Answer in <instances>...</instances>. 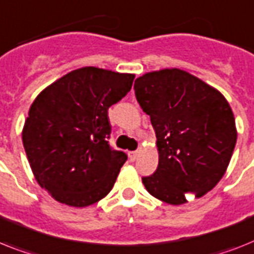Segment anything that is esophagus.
<instances>
[{
    "label": "esophagus",
    "instance_id": "obj_1",
    "mask_svg": "<svg viewBox=\"0 0 254 254\" xmlns=\"http://www.w3.org/2000/svg\"><path fill=\"white\" fill-rule=\"evenodd\" d=\"M137 155H138L137 151H129V159H130V162H135Z\"/></svg>",
    "mask_w": 254,
    "mask_h": 254
}]
</instances>
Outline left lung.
<instances>
[{
	"label": "left lung",
	"instance_id": "obj_1",
	"mask_svg": "<svg viewBox=\"0 0 254 254\" xmlns=\"http://www.w3.org/2000/svg\"><path fill=\"white\" fill-rule=\"evenodd\" d=\"M135 98L155 130L158 168L142 177L155 198L181 205L202 197L223 177L236 145L235 117L218 90L180 69L137 78Z\"/></svg>",
	"mask_w": 254,
	"mask_h": 254
}]
</instances>
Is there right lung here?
<instances>
[{
    "label": "right lung",
    "instance_id": "right-lung-1",
    "mask_svg": "<svg viewBox=\"0 0 254 254\" xmlns=\"http://www.w3.org/2000/svg\"><path fill=\"white\" fill-rule=\"evenodd\" d=\"M133 80V74L82 67L35 99L22 139L35 179L53 198L84 207L111 191L127 155L109 145L108 108Z\"/></svg>",
    "mask_w": 254,
    "mask_h": 254
}]
</instances>
